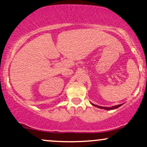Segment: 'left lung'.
Instances as JSON below:
<instances>
[{
	"label": "left lung",
	"instance_id": "8db88e82",
	"mask_svg": "<svg viewBox=\"0 0 147 147\" xmlns=\"http://www.w3.org/2000/svg\"><path fill=\"white\" fill-rule=\"evenodd\" d=\"M91 105L94 106V107H98L99 108V109H105V110H107V111H109V110H113V109H116L119 108V107H121L122 105H117V106H114V107H100V106H98V105H94V104L93 103H91Z\"/></svg>",
	"mask_w": 147,
	"mask_h": 147
}]
</instances>
